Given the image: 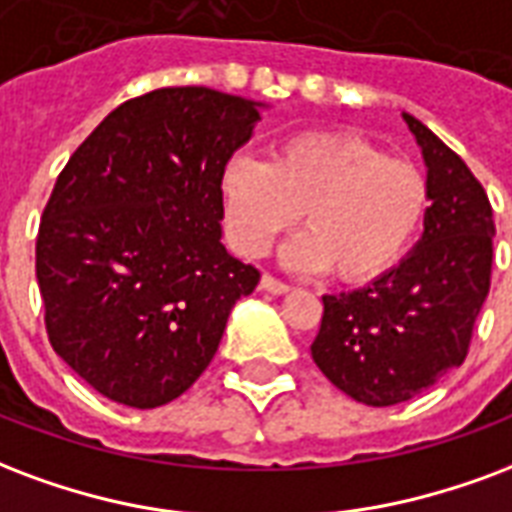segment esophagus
<instances>
[{
	"label": "esophagus",
	"mask_w": 512,
	"mask_h": 512,
	"mask_svg": "<svg viewBox=\"0 0 512 512\" xmlns=\"http://www.w3.org/2000/svg\"><path fill=\"white\" fill-rule=\"evenodd\" d=\"M260 287L266 290V293H274V295H285L290 287L285 285V282H279V279H274L271 274H263L260 276Z\"/></svg>",
	"instance_id": "34e87169"
}]
</instances>
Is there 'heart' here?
<instances>
[{"mask_svg": "<svg viewBox=\"0 0 512 512\" xmlns=\"http://www.w3.org/2000/svg\"><path fill=\"white\" fill-rule=\"evenodd\" d=\"M219 195L238 252L260 257L301 211L306 233L285 246V263L328 268L342 282L388 271L429 206L426 176L410 160L333 130L282 140L268 162L230 157Z\"/></svg>", "mask_w": 512, "mask_h": 512, "instance_id": "b5f03b06", "label": "heart"}]
</instances>
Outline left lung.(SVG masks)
<instances>
[{"label":"left lung","instance_id":"left-lung-1","mask_svg":"<svg viewBox=\"0 0 512 512\" xmlns=\"http://www.w3.org/2000/svg\"><path fill=\"white\" fill-rule=\"evenodd\" d=\"M426 162L423 236L399 266L352 293L323 295L312 342L320 372L369 407L410 401L464 363L488 287L494 214L456 151L401 113Z\"/></svg>","mask_w":512,"mask_h":512}]
</instances>
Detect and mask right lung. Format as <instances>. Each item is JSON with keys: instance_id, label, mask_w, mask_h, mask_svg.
<instances>
[{"instance_id": "add662e5", "label": "right lung", "mask_w": 512, "mask_h": 512, "mask_svg": "<svg viewBox=\"0 0 512 512\" xmlns=\"http://www.w3.org/2000/svg\"><path fill=\"white\" fill-rule=\"evenodd\" d=\"M260 108L206 86L154 89L108 113L59 173L37 233L45 328L105 399H179L260 282L219 225V173Z\"/></svg>"}]
</instances>
